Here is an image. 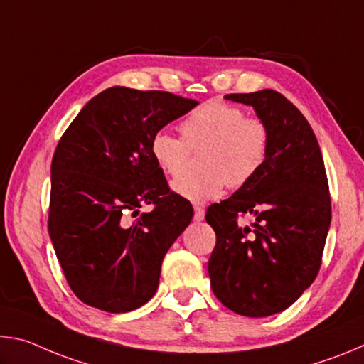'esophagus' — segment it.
<instances>
[{
  "label": "esophagus",
  "instance_id": "obj_1",
  "mask_svg": "<svg viewBox=\"0 0 364 364\" xmlns=\"http://www.w3.org/2000/svg\"><path fill=\"white\" fill-rule=\"evenodd\" d=\"M204 215H205V208L204 207H199V205L194 207V220L196 221L204 220Z\"/></svg>",
  "mask_w": 364,
  "mask_h": 364
}]
</instances>
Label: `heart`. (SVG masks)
<instances>
[{
	"label": "heart",
	"mask_w": 364,
	"mask_h": 364,
	"mask_svg": "<svg viewBox=\"0 0 364 364\" xmlns=\"http://www.w3.org/2000/svg\"><path fill=\"white\" fill-rule=\"evenodd\" d=\"M181 138L159 130L151 138L157 167L171 178L180 176L191 152L202 151V173L181 178L173 189L191 202H207L231 189L247 186L267 164L271 149L269 123L223 101H208L180 123Z\"/></svg>",
	"instance_id": "b5f03b06"
}]
</instances>
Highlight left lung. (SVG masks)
I'll return each mask as SVG.
<instances>
[{
  "label": "left lung",
  "instance_id": "8db88e82",
  "mask_svg": "<svg viewBox=\"0 0 364 364\" xmlns=\"http://www.w3.org/2000/svg\"><path fill=\"white\" fill-rule=\"evenodd\" d=\"M225 97L254 107L273 139L260 173L207 208L217 234L208 276L234 313L269 316L291 306L321 267L331 225L328 176L310 123L287 97L274 90Z\"/></svg>",
  "mask_w": 364,
  "mask_h": 364
}]
</instances>
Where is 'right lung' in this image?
Returning a JSON list of instances; mask_svg holds the SVG:
<instances>
[{
    "label": "right lung",
    "instance_id": "add662e5",
    "mask_svg": "<svg viewBox=\"0 0 364 364\" xmlns=\"http://www.w3.org/2000/svg\"><path fill=\"white\" fill-rule=\"evenodd\" d=\"M197 104L168 91L112 86L60 136L48 230L67 284L83 304L125 313L156 294L164 257L191 223L193 205L170 189L151 138ZM144 203L153 210L139 214Z\"/></svg>",
    "mask_w": 364,
    "mask_h": 364
}]
</instances>
